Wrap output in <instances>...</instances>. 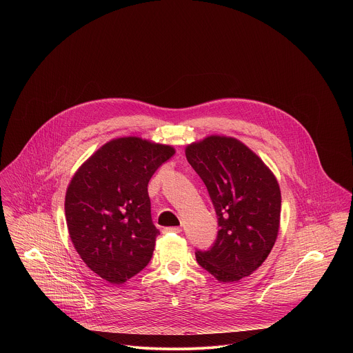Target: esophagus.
Listing matches in <instances>:
<instances>
[{
    "label": "esophagus",
    "instance_id": "1",
    "mask_svg": "<svg viewBox=\"0 0 353 353\" xmlns=\"http://www.w3.org/2000/svg\"><path fill=\"white\" fill-rule=\"evenodd\" d=\"M182 230H181V227H167V228H164V232L165 234H168V232H174V234H179Z\"/></svg>",
    "mask_w": 353,
    "mask_h": 353
}]
</instances>
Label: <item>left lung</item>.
Here are the masks:
<instances>
[{
    "label": "left lung",
    "instance_id": "obj_1",
    "mask_svg": "<svg viewBox=\"0 0 353 353\" xmlns=\"http://www.w3.org/2000/svg\"><path fill=\"white\" fill-rule=\"evenodd\" d=\"M186 157L208 189L220 227L213 246L196 252L197 262L221 283L238 281L274 246L281 210L277 179L232 137L209 136L188 145Z\"/></svg>",
    "mask_w": 353,
    "mask_h": 353
}]
</instances>
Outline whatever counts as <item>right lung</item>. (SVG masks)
Here are the masks:
<instances>
[{
	"label": "right lung",
	"instance_id": "add662e5",
	"mask_svg": "<svg viewBox=\"0 0 353 353\" xmlns=\"http://www.w3.org/2000/svg\"><path fill=\"white\" fill-rule=\"evenodd\" d=\"M175 150L139 137L108 141L72 178L65 197L70 239L85 265L122 284L151 261L156 236L148 182Z\"/></svg>",
	"mask_w": 353,
	"mask_h": 353
}]
</instances>
